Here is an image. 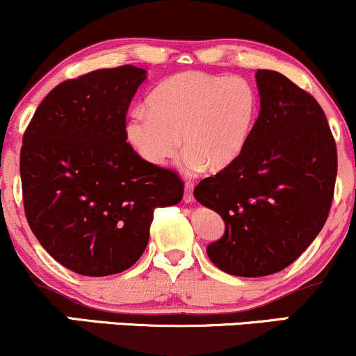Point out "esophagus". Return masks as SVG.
Wrapping results in <instances>:
<instances>
[{
  "label": "esophagus",
  "instance_id": "esophagus-1",
  "mask_svg": "<svg viewBox=\"0 0 356 356\" xmlns=\"http://www.w3.org/2000/svg\"><path fill=\"white\" fill-rule=\"evenodd\" d=\"M192 192H194V184L186 182V189H184V202L194 201V195H192Z\"/></svg>",
  "mask_w": 356,
  "mask_h": 356
}]
</instances>
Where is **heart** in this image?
Segmentation results:
<instances>
[{
  "label": "heart",
  "instance_id": "1",
  "mask_svg": "<svg viewBox=\"0 0 356 356\" xmlns=\"http://www.w3.org/2000/svg\"><path fill=\"white\" fill-rule=\"evenodd\" d=\"M257 117L259 95L249 80L184 72L150 93L147 112H130L125 138L152 167H164L184 145L187 169L220 172L244 154Z\"/></svg>",
  "mask_w": 356,
  "mask_h": 356
}]
</instances>
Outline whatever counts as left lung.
Instances as JSON below:
<instances>
[{
    "label": "left lung",
    "mask_w": 356,
    "mask_h": 356,
    "mask_svg": "<svg viewBox=\"0 0 356 356\" xmlns=\"http://www.w3.org/2000/svg\"><path fill=\"white\" fill-rule=\"evenodd\" d=\"M259 117L239 161L194 189L226 224L207 256L232 276L275 275L301 256L328 218L337 144L308 92L273 70H257Z\"/></svg>",
    "instance_id": "8db88e82"
}]
</instances>
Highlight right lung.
<instances>
[{
	"instance_id": "right-lung-1",
	"label": "right lung",
	"mask_w": 356,
	"mask_h": 356,
	"mask_svg": "<svg viewBox=\"0 0 356 356\" xmlns=\"http://www.w3.org/2000/svg\"><path fill=\"white\" fill-rule=\"evenodd\" d=\"M144 68H104L56 85L36 108L19 154L24 214L44 251L83 276L137 263L155 207L175 206L184 182L145 164L125 138Z\"/></svg>"
}]
</instances>
